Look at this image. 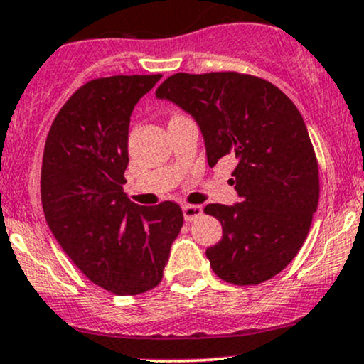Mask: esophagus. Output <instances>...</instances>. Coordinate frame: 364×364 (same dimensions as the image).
<instances>
[{"label": "esophagus", "instance_id": "obj_1", "mask_svg": "<svg viewBox=\"0 0 364 364\" xmlns=\"http://www.w3.org/2000/svg\"><path fill=\"white\" fill-rule=\"evenodd\" d=\"M202 213H203V209L200 205H183V218H185L186 223L200 218Z\"/></svg>", "mask_w": 364, "mask_h": 364}]
</instances>
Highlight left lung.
Wrapping results in <instances>:
<instances>
[{
  "label": "left lung",
  "mask_w": 364,
  "mask_h": 364,
  "mask_svg": "<svg viewBox=\"0 0 364 364\" xmlns=\"http://www.w3.org/2000/svg\"><path fill=\"white\" fill-rule=\"evenodd\" d=\"M200 127L207 162H237L240 202L209 203L223 238L205 250L219 278L257 285L285 269L301 250L316 213L318 162L301 112L264 79L237 72L171 75L155 91Z\"/></svg>",
  "instance_id": "left-lung-1"
}]
</instances>
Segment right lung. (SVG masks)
Returning a JSON list of instances; mask_svg holds the SVG:
<instances>
[{"label": "right lung", "instance_id": "add662e5", "mask_svg": "<svg viewBox=\"0 0 364 364\" xmlns=\"http://www.w3.org/2000/svg\"><path fill=\"white\" fill-rule=\"evenodd\" d=\"M112 75L79 87L48 133L41 202L48 226L75 266L117 295L161 283L183 226L178 203L136 205L122 191L131 114L161 79Z\"/></svg>", "mask_w": 364, "mask_h": 364}]
</instances>
